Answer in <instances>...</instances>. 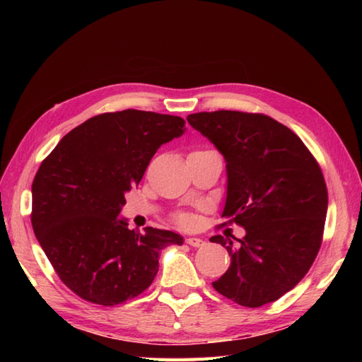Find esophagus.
Listing matches in <instances>:
<instances>
[{"instance_id": "34e87169", "label": "esophagus", "mask_w": 362, "mask_h": 362, "mask_svg": "<svg viewBox=\"0 0 362 362\" xmlns=\"http://www.w3.org/2000/svg\"><path fill=\"white\" fill-rule=\"evenodd\" d=\"M187 244H189L192 247H203L206 246V241L203 238H187Z\"/></svg>"}]
</instances>
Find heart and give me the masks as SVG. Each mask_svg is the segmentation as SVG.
<instances>
[{"instance_id":"1","label":"heart","mask_w":362,"mask_h":362,"mask_svg":"<svg viewBox=\"0 0 362 362\" xmlns=\"http://www.w3.org/2000/svg\"><path fill=\"white\" fill-rule=\"evenodd\" d=\"M179 220H180V222H182V223H185V222H187V217H183V216H180V217H179Z\"/></svg>"}]
</instances>
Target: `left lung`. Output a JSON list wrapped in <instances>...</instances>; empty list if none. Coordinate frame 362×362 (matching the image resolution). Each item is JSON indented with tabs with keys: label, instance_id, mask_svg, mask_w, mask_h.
Segmentation results:
<instances>
[{
	"label": "left lung",
	"instance_id": "1",
	"mask_svg": "<svg viewBox=\"0 0 362 362\" xmlns=\"http://www.w3.org/2000/svg\"><path fill=\"white\" fill-rule=\"evenodd\" d=\"M187 121L222 153V217L246 230L238 246L211 238L230 255L214 289L250 308L274 302L300 283L321 247L327 214L321 169L297 134L269 116L220 110Z\"/></svg>",
	"mask_w": 362,
	"mask_h": 362
}]
</instances>
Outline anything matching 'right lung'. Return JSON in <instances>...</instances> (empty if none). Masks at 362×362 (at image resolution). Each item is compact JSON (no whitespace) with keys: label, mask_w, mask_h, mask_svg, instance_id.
Returning <instances> with one entry per match:
<instances>
[{"label":"right lung","mask_w":362,"mask_h":362,"mask_svg":"<svg viewBox=\"0 0 362 362\" xmlns=\"http://www.w3.org/2000/svg\"><path fill=\"white\" fill-rule=\"evenodd\" d=\"M187 131L180 116L122 110L89 118L60 140L32 185L36 240L66 287L88 302L119 305L158 273L161 249L183 238L127 228L124 194L163 144Z\"/></svg>","instance_id":"obj_1"}]
</instances>
